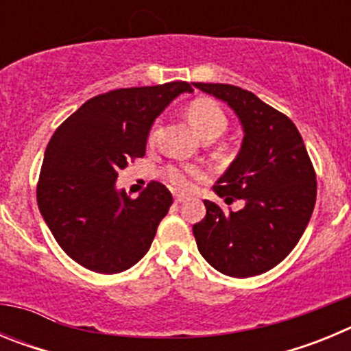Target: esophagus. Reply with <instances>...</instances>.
<instances>
[{
    "instance_id": "obj_1",
    "label": "esophagus",
    "mask_w": 351,
    "mask_h": 351,
    "mask_svg": "<svg viewBox=\"0 0 351 351\" xmlns=\"http://www.w3.org/2000/svg\"><path fill=\"white\" fill-rule=\"evenodd\" d=\"M173 200H176V204H181V202H184V197H182V195H176V197H173Z\"/></svg>"
}]
</instances>
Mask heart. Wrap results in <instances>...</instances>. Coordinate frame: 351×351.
Returning <instances> with one entry per match:
<instances>
[{
  "label": "heart",
  "instance_id": "heart-1",
  "mask_svg": "<svg viewBox=\"0 0 351 351\" xmlns=\"http://www.w3.org/2000/svg\"><path fill=\"white\" fill-rule=\"evenodd\" d=\"M186 117L195 128V132L206 141L219 137L228 126V117H226L225 110L210 98H197V100L191 101L188 105V110H186ZM151 138H153V135H151ZM200 173H202V170L197 165H170L165 170L167 181L176 190H188L191 186V179L198 178Z\"/></svg>",
  "mask_w": 351,
  "mask_h": 351
}]
</instances>
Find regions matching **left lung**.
Masks as SVG:
<instances>
[{
	"label": "left lung",
	"instance_id": "obj_1",
	"mask_svg": "<svg viewBox=\"0 0 351 351\" xmlns=\"http://www.w3.org/2000/svg\"><path fill=\"white\" fill-rule=\"evenodd\" d=\"M195 88L228 104L244 138L213 190L225 210L204 200L206 218L193 225L200 255L221 274L250 278L271 271L302 237L316 202V173L297 126L251 91L230 84L195 82Z\"/></svg>",
	"mask_w": 351,
	"mask_h": 351
}]
</instances>
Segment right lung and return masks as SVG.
<instances>
[{"mask_svg":"<svg viewBox=\"0 0 351 351\" xmlns=\"http://www.w3.org/2000/svg\"><path fill=\"white\" fill-rule=\"evenodd\" d=\"M188 82L108 91L88 100L56 130L45 149L36 202L63 251L82 267L116 274L151 247L172 195L151 181L137 198L117 191L128 161L145 154L149 130Z\"/></svg>","mask_w":351,"mask_h":351,"instance_id":"add662e5","label":"right lung"}]
</instances>
